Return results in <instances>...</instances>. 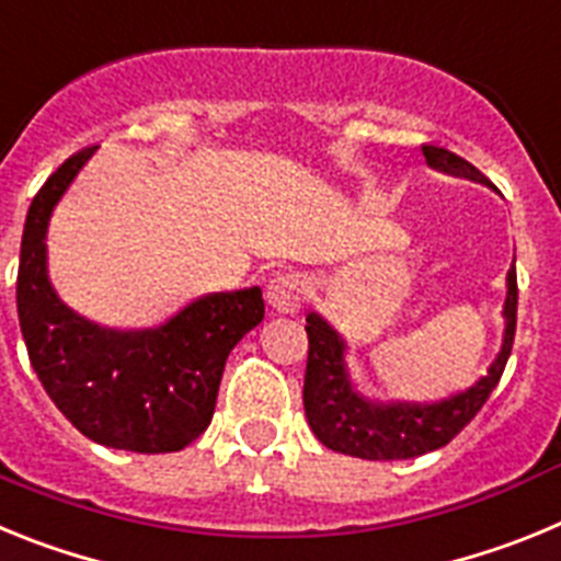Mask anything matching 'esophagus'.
Listing matches in <instances>:
<instances>
[{"label": "esophagus", "instance_id": "esophagus-1", "mask_svg": "<svg viewBox=\"0 0 561 561\" xmlns=\"http://www.w3.org/2000/svg\"><path fill=\"white\" fill-rule=\"evenodd\" d=\"M304 297L306 280L297 272H280L266 286V304L275 311H280V314H297L300 306H304Z\"/></svg>", "mask_w": 561, "mask_h": 561}]
</instances>
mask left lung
Here are the masks:
<instances>
[{
    "label": "left lung",
    "instance_id": "left-lung-1",
    "mask_svg": "<svg viewBox=\"0 0 561 561\" xmlns=\"http://www.w3.org/2000/svg\"><path fill=\"white\" fill-rule=\"evenodd\" d=\"M430 168L458 173L469 180L485 182L483 173L458 153L438 146H421ZM503 345L472 388L453 393L449 399L430 404L410 401H370L356 390L348 370V345L317 311L306 314L309 334V362H306L304 408L311 433L329 449L365 460H408L424 453L447 447L449 440L478 415L489 393L497 388L505 362L512 354L517 329V272L505 275L503 304Z\"/></svg>",
    "mask_w": 561,
    "mask_h": 561
}]
</instances>
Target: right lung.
<instances>
[{"label": "right lung", "mask_w": 561, "mask_h": 561, "mask_svg": "<svg viewBox=\"0 0 561 561\" xmlns=\"http://www.w3.org/2000/svg\"><path fill=\"white\" fill-rule=\"evenodd\" d=\"M95 151L72 153L24 219L16 306L30 365L89 440L142 455L180 453L210 424L227 356L264 320V297L257 286L205 295L142 331L106 329L69 309L49 284L47 227Z\"/></svg>", "instance_id": "right-lung-1"}]
</instances>
